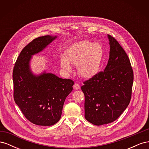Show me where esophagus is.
<instances>
[{
  "mask_svg": "<svg viewBox=\"0 0 149 149\" xmlns=\"http://www.w3.org/2000/svg\"><path fill=\"white\" fill-rule=\"evenodd\" d=\"M73 88L75 89V90H78V89H80V86H79V85L78 84H74V85H73Z\"/></svg>",
  "mask_w": 149,
  "mask_h": 149,
  "instance_id": "esophagus-1",
  "label": "esophagus"
}]
</instances>
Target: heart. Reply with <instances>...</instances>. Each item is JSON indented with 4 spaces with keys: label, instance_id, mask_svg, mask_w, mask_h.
I'll use <instances>...</instances> for the list:
<instances>
[{
    "label": "heart",
    "instance_id": "obj_1",
    "mask_svg": "<svg viewBox=\"0 0 149 149\" xmlns=\"http://www.w3.org/2000/svg\"><path fill=\"white\" fill-rule=\"evenodd\" d=\"M104 49L100 43L83 40L67 49L66 56L60 58L61 67L66 71H71L70 63L77 66L78 74L88 78L96 74L103 65Z\"/></svg>",
    "mask_w": 149,
    "mask_h": 149
}]
</instances>
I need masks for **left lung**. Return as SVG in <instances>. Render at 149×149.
I'll use <instances>...</instances> for the list:
<instances>
[{
    "label": "left lung",
    "mask_w": 149,
    "mask_h": 149,
    "mask_svg": "<svg viewBox=\"0 0 149 149\" xmlns=\"http://www.w3.org/2000/svg\"><path fill=\"white\" fill-rule=\"evenodd\" d=\"M109 58L104 71L84 82V117L101 125L112 123L127 107L131 98L134 74L128 56L117 40L107 35Z\"/></svg>",
    "instance_id": "8db88e82"
}]
</instances>
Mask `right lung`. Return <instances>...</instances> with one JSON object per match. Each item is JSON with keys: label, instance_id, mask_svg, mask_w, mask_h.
<instances>
[{"label": "right lung", "instance_id": "1", "mask_svg": "<svg viewBox=\"0 0 149 149\" xmlns=\"http://www.w3.org/2000/svg\"><path fill=\"white\" fill-rule=\"evenodd\" d=\"M57 36L34 39L22 49L13 70V98L25 118L38 125L49 126L61 118L66 97L74 82L44 70L38 74L31 70L32 56L42 52Z\"/></svg>", "mask_w": 149, "mask_h": 149}]
</instances>
